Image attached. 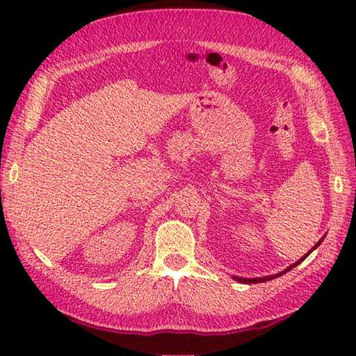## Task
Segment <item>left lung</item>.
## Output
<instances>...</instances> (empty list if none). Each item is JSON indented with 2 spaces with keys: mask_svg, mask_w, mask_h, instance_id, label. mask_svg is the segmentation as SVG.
<instances>
[{
  "mask_svg": "<svg viewBox=\"0 0 356 356\" xmlns=\"http://www.w3.org/2000/svg\"><path fill=\"white\" fill-rule=\"evenodd\" d=\"M324 238V237H323ZM323 238L318 241V243H316L312 249H311V251H309L305 257H301V259L298 260V261H295L293 264H291V266L289 268H287V269H284V270H282V272H278V274H275V275H269V277H257V278H241V277H232L234 280H237V282H240V283H246V284H254V283H264V282H269V280H274V278H277V277H282L283 274H286V272L287 270H291V269H293L295 266H298V264L301 263V261H303L305 259H306V257L309 255V254H311L312 251H314V249H316V248H318L320 245H321V241H323Z\"/></svg>",
  "mask_w": 356,
  "mask_h": 356,
  "instance_id": "obj_1",
  "label": "left lung"
}]
</instances>
